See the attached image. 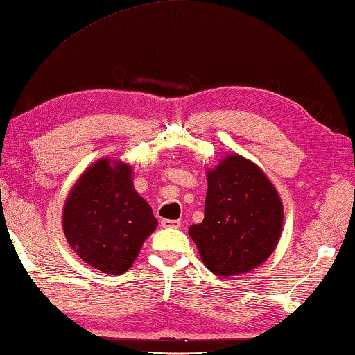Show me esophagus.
Masks as SVG:
<instances>
[{"instance_id": "obj_1", "label": "esophagus", "mask_w": 355, "mask_h": 355, "mask_svg": "<svg viewBox=\"0 0 355 355\" xmlns=\"http://www.w3.org/2000/svg\"><path fill=\"white\" fill-rule=\"evenodd\" d=\"M162 226H166V228H179L181 226V220H170V218H162Z\"/></svg>"}]
</instances>
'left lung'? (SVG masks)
<instances>
[{
	"label": "left lung",
	"instance_id": "left-lung-1",
	"mask_svg": "<svg viewBox=\"0 0 355 355\" xmlns=\"http://www.w3.org/2000/svg\"><path fill=\"white\" fill-rule=\"evenodd\" d=\"M283 205L259 168L228 155L207 173L205 220L189 234L212 274H247L270 257L280 239Z\"/></svg>",
	"mask_w": 355,
	"mask_h": 355
}]
</instances>
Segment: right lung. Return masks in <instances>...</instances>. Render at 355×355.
<instances>
[{"label": "right lung", "mask_w": 355, "mask_h": 355, "mask_svg": "<svg viewBox=\"0 0 355 355\" xmlns=\"http://www.w3.org/2000/svg\"><path fill=\"white\" fill-rule=\"evenodd\" d=\"M155 226L153 209L133 189L132 168L123 162H96L64 205L67 242L103 274H124Z\"/></svg>", "instance_id": "obj_1"}]
</instances>
